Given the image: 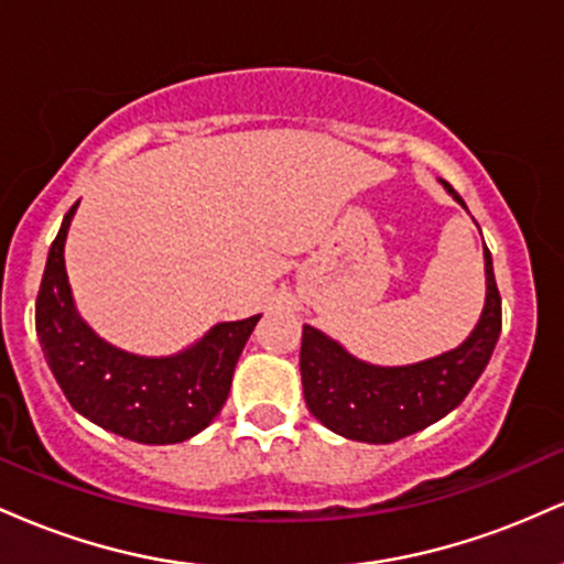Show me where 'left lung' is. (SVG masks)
I'll list each match as a JSON object with an SVG mask.
<instances>
[{"label": "left lung", "instance_id": "left-lung-1", "mask_svg": "<svg viewBox=\"0 0 564 564\" xmlns=\"http://www.w3.org/2000/svg\"><path fill=\"white\" fill-rule=\"evenodd\" d=\"M443 185L464 206L462 196ZM485 278L488 296L469 339L416 366H368L318 328L304 326L300 371L310 413L336 435L377 445L413 435L451 413L480 379L501 334V294L488 249Z\"/></svg>", "mask_w": 564, "mask_h": 564}]
</instances>
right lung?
<instances>
[{
	"mask_svg": "<svg viewBox=\"0 0 564 564\" xmlns=\"http://www.w3.org/2000/svg\"><path fill=\"white\" fill-rule=\"evenodd\" d=\"M74 206L50 246L36 294V334L68 403L102 430L134 443L172 445L198 435L228 400L241 349L262 315L219 323L172 358H140L102 341L79 318L63 262Z\"/></svg>",
	"mask_w": 564,
	"mask_h": 564,
	"instance_id": "1",
	"label": "right lung"
}]
</instances>
